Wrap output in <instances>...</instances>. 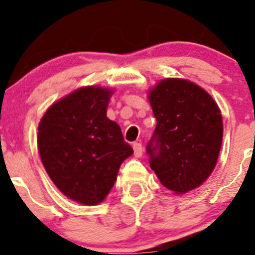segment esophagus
Returning a JSON list of instances; mask_svg holds the SVG:
<instances>
[{
	"mask_svg": "<svg viewBox=\"0 0 255 255\" xmlns=\"http://www.w3.org/2000/svg\"><path fill=\"white\" fill-rule=\"evenodd\" d=\"M133 150H134V155L137 156V158H139V156H142L143 154V146L142 144L135 142L133 143Z\"/></svg>",
	"mask_w": 255,
	"mask_h": 255,
	"instance_id": "1",
	"label": "esophagus"
}]
</instances>
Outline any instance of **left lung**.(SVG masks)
I'll use <instances>...</instances> for the list:
<instances>
[{"mask_svg": "<svg viewBox=\"0 0 255 255\" xmlns=\"http://www.w3.org/2000/svg\"><path fill=\"white\" fill-rule=\"evenodd\" d=\"M156 118L146 145L149 164L166 189L177 195L196 189L217 163L223 137L221 111L202 87L184 79H164L148 95Z\"/></svg>", "mask_w": 255, "mask_h": 255, "instance_id": "left-lung-1", "label": "left lung"}]
</instances>
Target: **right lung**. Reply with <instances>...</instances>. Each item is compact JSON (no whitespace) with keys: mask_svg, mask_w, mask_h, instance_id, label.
<instances>
[{"mask_svg":"<svg viewBox=\"0 0 255 255\" xmlns=\"http://www.w3.org/2000/svg\"><path fill=\"white\" fill-rule=\"evenodd\" d=\"M113 90L86 86L51 105L38 126V150L65 196L94 206L105 200L133 154L120 126L106 116Z\"/></svg>","mask_w":255,"mask_h":255,"instance_id":"right-lung-1","label":"right lung"}]
</instances>
